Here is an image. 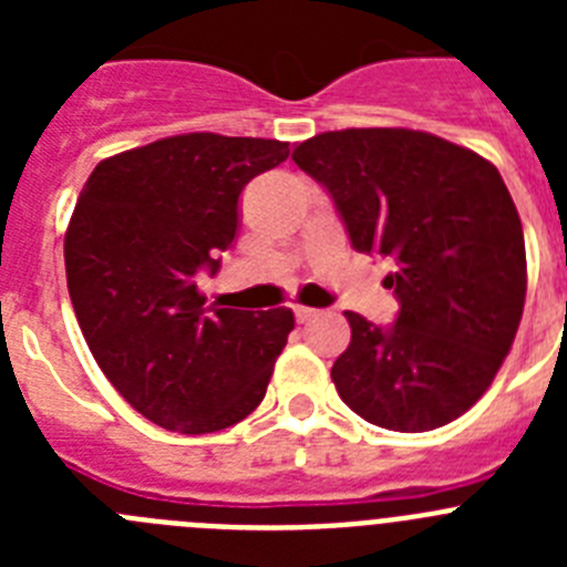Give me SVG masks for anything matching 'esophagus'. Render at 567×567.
Segmentation results:
<instances>
[{"label": "esophagus", "instance_id": "34e87169", "mask_svg": "<svg viewBox=\"0 0 567 567\" xmlns=\"http://www.w3.org/2000/svg\"><path fill=\"white\" fill-rule=\"evenodd\" d=\"M292 309H295V318H298L300 323H307V320L318 318V309H312V307H292Z\"/></svg>", "mask_w": 567, "mask_h": 567}]
</instances>
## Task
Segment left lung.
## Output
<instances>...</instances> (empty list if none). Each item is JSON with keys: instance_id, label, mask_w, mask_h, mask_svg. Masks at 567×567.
<instances>
[{"instance_id": "obj_1", "label": "left lung", "mask_w": 567, "mask_h": 567, "mask_svg": "<svg viewBox=\"0 0 567 567\" xmlns=\"http://www.w3.org/2000/svg\"><path fill=\"white\" fill-rule=\"evenodd\" d=\"M327 187L358 252L392 260L400 312H346L352 343L332 380L354 414L432 432L477 403L525 307V238L503 175L474 150L405 127L320 133L292 153Z\"/></svg>"}]
</instances>
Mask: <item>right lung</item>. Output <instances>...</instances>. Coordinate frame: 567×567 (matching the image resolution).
Masks as SVG:
<instances>
[{"label": "right lung", "mask_w": 567, "mask_h": 567, "mask_svg": "<svg viewBox=\"0 0 567 567\" xmlns=\"http://www.w3.org/2000/svg\"><path fill=\"white\" fill-rule=\"evenodd\" d=\"M287 158L275 138L187 133L90 173L64 235L68 292L99 369L150 423L221 432L267 394L292 309L204 307L195 278L233 247L244 187Z\"/></svg>", "instance_id": "right-lung-1"}]
</instances>
